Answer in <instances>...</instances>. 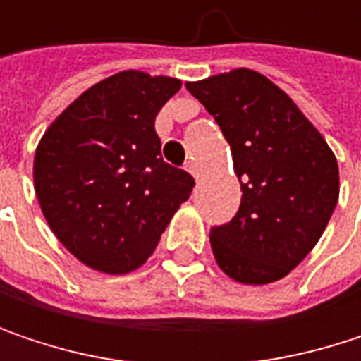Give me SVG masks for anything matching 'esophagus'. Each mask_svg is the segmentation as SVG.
Listing matches in <instances>:
<instances>
[{"label": "esophagus", "mask_w": 361, "mask_h": 361, "mask_svg": "<svg viewBox=\"0 0 361 361\" xmlns=\"http://www.w3.org/2000/svg\"><path fill=\"white\" fill-rule=\"evenodd\" d=\"M185 169L194 176V180H198V176H200V169H198V165L194 163V161H188L185 163Z\"/></svg>", "instance_id": "obj_1"}]
</instances>
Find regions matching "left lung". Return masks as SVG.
<instances>
[{
    "instance_id": "8db88e82",
    "label": "left lung",
    "mask_w": 361,
    "mask_h": 361,
    "mask_svg": "<svg viewBox=\"0 0 361 361\" xmlns=\"http://www.w3.org/2000/svg\"><path fill=\"white\" fill-rule=\"evenodd\" d=\"M185 87L226 135L243 190L236 215L211 228L217 265L243 284L276 282L307 257L330 221L336 159L297 104L255 71Z\"/></svg>"
}]
</instances>
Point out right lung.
<instances>
[{
    "label": "right lung",
    "mask_w": 361,
    "mask_h": 361,
    "mask_svg": "<svg viewBox=\"0 0 361 361\" xmlns=\"http://www.w3.org/2000/svg\"><path fill=\"white\" fill-rule=\"evenodd\" d=\"M180 79L123 71L83 92L45 131L35 192L56 238L85 265L127 274L157 249L194 178L163 161L154 118Z\"/></svg>",
    "instance_id": "obj_1"
}]
</instances>
